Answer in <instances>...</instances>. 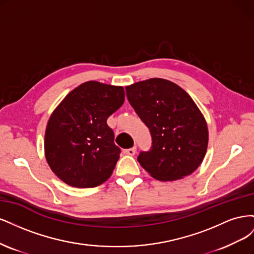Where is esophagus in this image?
Segmentation results:
<instances>
[{
	"instance_id": "34e87169",
	"label": "esophagus",
	"mask_w": 254,
	"mask_h": 254,
	"mask_svg": "<svg viewBox=\"0 0 254 254\" xmlns=\"http://www.w3.org/2000/svg\"><path fill=\"white\" fill-rule=\"evenodd\" d=\"M123 151H124L125 155L134 156V153H135V151H136V148H135V147H131V148H128V149H124Z\"/></svg>"
}]
</instances>
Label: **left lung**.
<instances>
[{
    "instance_id": "obj_1",
    "label": "left lung",
    "mask_w": 254,
    "mask_h": 254,
    "mask_svg": "<svg viewBox=\"0 0 254 254\" xmlns=\"http://www.w3.org/2000/svg\"><path fill=\"white\" fill-rule=\"evenodd\" d=\"M127 98L148 127L152 145L137 161L160 181L190 175L201 164L209 141L206 122L191 97L170 80L150 78L126 87Z\"/></svg>"
}]
</instances>
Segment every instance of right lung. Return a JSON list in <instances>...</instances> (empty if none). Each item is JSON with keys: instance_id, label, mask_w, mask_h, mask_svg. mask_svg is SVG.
I'll list each match as a JSON object with an SVG mask.
<instances>
[{"instance_id": "1", "label": "right lung", "mask_w": 254, "mask_h": 254, "mask_svg": "<svg viewBox=\"0 0 254 254\" xmlns=\"http://www.w3.org/2000/svg\"><path fill=\"white\" fill-rule=\"evenodd\" d=\"M125 101L123 87L87 81L54 110L45 130L51 170L74 188H94L110 178L121 149L107 119Z\"/></svg>"}]
</instances>
